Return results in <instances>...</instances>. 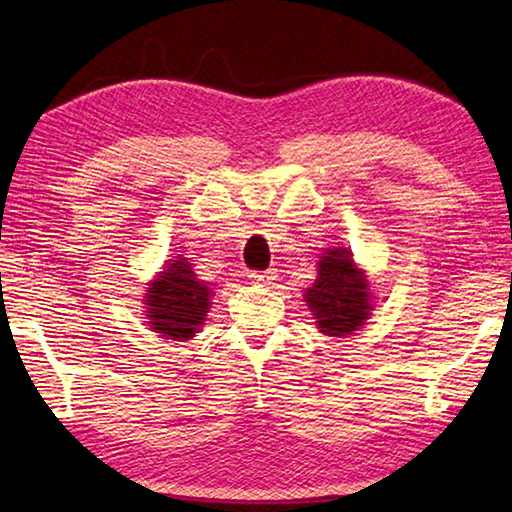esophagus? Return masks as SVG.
<instances>
[{
	"label": "esophagus",
	"instance_id": "esophagus-1",
	"mask_svg": "<svg viewBox=\"0 0 512 512\" xmlns=\"http://www.w3.org/2000/svg\"><path fill=\"white\" fill-rule=\"evenodd\" d=\"M275 279H277V270L275 268L264 270V273H250L248 275L250 284H257V286H268V284H273Z\"/></svg>",
	"mask_w": 512,
	"mask_h": 512
}]
</instances>
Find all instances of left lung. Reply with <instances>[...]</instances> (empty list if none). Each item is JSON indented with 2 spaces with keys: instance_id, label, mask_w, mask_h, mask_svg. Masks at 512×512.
Here are the masks:
<instances>
[{
  "instance_id": "left-lung-1",
  "label": "left lung",
  "mask_w": 512,
  "mask_h": 512,
  "mask_svg": "<svg viewBox=\"0 0 512 512\" xmlns=\"http://www.w3.org/2000/svg\"><path fill=\"white\" fill-rule=\"evenodd\" d=\"M303 299L317 319L319 330L328 336L354 334L372 312L369 281L347 248H325L319 257V277Z\"/></svg>"
}]
</instances>
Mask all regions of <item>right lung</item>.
<instances>
[{"instance_id": "add662e5", "label": "right lung", "mask_w": 512, "mask_h": 512, "mask_svg": "<svg viewBox=\"0 0 512 512\" xmlns=\"http://www.w3.org/2000/svg\"><path fill=\"white\" fill-rule=\"evenodd\" d=\"M147 323L162 339L189 341L202 328L213 290L195 277L191 264L176 257L145 290Z\"/></svg>"}]
</instances>
